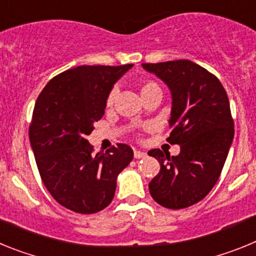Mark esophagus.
Masks as SVG:
<instances>
[{
	"label": "esophagus",
	"instance_id": "34e87169",
	"mask_svg": "<svg viewBox=\"0 0 256 256\" xmlns=\"http://www.w3.org/2000/svg\"><path fill=\"white\" fill-rule=\"evenodd\" d=\"M133 155H134V159H142V158H144V156H146V152H142V151L134 150Z\"/></svg>",
	"mask_w": 256,
	"mask_h": 256
}]
</instances>
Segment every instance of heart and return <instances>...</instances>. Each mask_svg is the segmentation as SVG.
Here are the masks:
<instances>
[{"instance_id": "obj_1", "label": "heart", "mask_w": 256, "mask_h": 256, "mask_svg": "<svg viewBox=\"0 0 256 256\" xmlns=\"http://www.w3.org/2000/svg\"><path fill=\"white\" fill-rule=\"evenodd\" d=\"M140 91H141L142 97L144 98V97L154 94V92H162V90H160V86L158 84L155 80H150V79H148V80H144V82L141 83ZM114 100H115V91H112L108 94V98H106V106H108V108L112 106Z\"/></svg>"}]
</instances>
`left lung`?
Here are the masks:
<instances>
[{
  "instance_id": "left-lung-1",
  "label": "left lung",
  "mask_w": 256,
  "mask_h": 256,
  "mask_svg": "<svg viewBox=\"0 0 256 256\" xmlns=\"http://www.w3.org/2000/svg\"><path fill=\"white\" fill-rule=\"evenodd\" d=\"M172 92V132L166 141L180 144L177 156L148 151L160 172L148 184L154 200L168 209H183L212 191L234 141V118L219 79L190 60L142 64Z\"/></svg>"
}]
</instances>
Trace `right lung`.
<instances>
[{"label": "right lung", "mask_w": 256, "mask_h": 256, "mask_svg": "<svg viewBox=\"0 0 256 256\" xmlns=\"http://www.w3.org/2000/svg\"><path fill=\"white\" fill-rule=\"evenodd\" d=\"M132 64L82 65L54 76L36 101L29 140L40 180L51 196L72 212L94 214L114 198L116 177L133 150L116 144L94 155L86 140L105 114L112 86Z\"/></svg>", "instance_id": "right-lung-1"}]
</instances>
